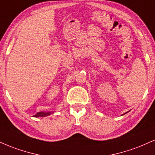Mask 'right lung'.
<instances>
[{
    "label": "right lung",
    "instance_id": "right-lung-1",
    "mask_svg": "<svg viewBox=\"0 0 155 155\" xmlns=\"http://www.w3.org/2000/svg\"><path fill=\"white\" fill-rule=\"evenodd\" d=\"M54 113V111H47V112H45V111H41V112H38V113H37L36 114L34 115V117H47V116H49V115H50L51 114Z\"/></svg>",
    "mask_w": 155,
    "mask_h": 155
}]
</instances>
